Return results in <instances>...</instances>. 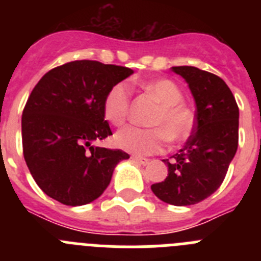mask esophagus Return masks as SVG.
I'll use <instances>...</instances> for the list:
<instances>
[{
    "label": "esophagus",
    "mask_w": 261,
    "mask_h": 261,
    "mask_svg": "<svg viewBox=\"0 0 261 261\" xmlns=\"http://www.w3.org/2000/svg\"><path fill=\"white\" fill-rule=\"evenodd\" d=\"M132 159L135 161V162L140 163V165H142V166H146L147 163L150 162V161H149L147 158H142V156H137V155H133Z\"/></svg>",
    "instance_id": "1"
}]
</instances>
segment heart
<instances>
[{"mask_svg": "<svg viewBox=\"0 0 261 261\" xmlns=\"http://www.w3.org/2000/svg\"><path fill=\"white\" fill-rule=\"evenodd\" d=\"M145 91L161 105L151 120L155 128L144 129L135 125L121 128L115 136L116 145L137 155H151L162 151L167 137L172 142L184 141L190 137L195 125L192 111L184 107L183 93L170 80H154L142 84ZM132 90L126 82L111 86L103 100V115L114 125H121L128 116Z\"/></svg>", "mask_w": 261, "mask_h": 261, "instance_id": "obj_1", "label": "heart"}]
</instances>
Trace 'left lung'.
Returning <instances> with one entry per match:
<instances>
[{"label":"left lung","mask_w":261,"mask_h":261,"mask_svg":"<svg viewBox=\"0 0 261 261\" xmlns=\"http://www.w3.org/2000/svg\"><path fill=\"white\" fill-rule=\"evenodd\" d=\"M171 69L186 80L195 99V128L183 149L163 159L168 175L151 191L167 204L187 206L209 197L222 184L238 149L239 108L218 75L195 66Z\"/></svg>","instance_id":"1"}]
</instances>
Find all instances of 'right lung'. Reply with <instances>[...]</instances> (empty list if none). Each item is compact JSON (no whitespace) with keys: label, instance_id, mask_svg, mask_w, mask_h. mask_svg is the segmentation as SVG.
Returning <instances> with one entry per match:
<instances>
[{"label":"right lung","instance_id":"add662e5","mask_svg":"<svg viewBox=\"0 0 261 261\" xmlns=\"http://www.w3.org/2000/svg\"><path fill=\"white\" fill-rule=\"evenodd\" d=\"M130 74L125 66L77 60L45 73L34 87L22 115L23 155L45 195L70 206L89 204L105 192L117 163L129 158L93 142L112 135L103 100Z\"/></svg>","mask_w":261,"mask_h":261}]
</instances>
